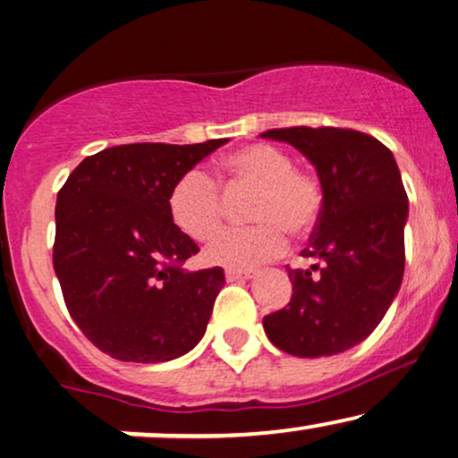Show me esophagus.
<instances>
[{
    "instance_id": "1",
    "label": "esophagus",
    "mask_w": 458,
    "mask_h": 458,
    "mask_svg": "<svg viewBox=\"0 0 458 458\" xmlns=\"http://www.w3.org/2000/svg\"><path fill=\"white\" fill-rule=\"evenodd\" d=\"M257 276V271L254 269H227L225 271V277H227V282H240V280H252V277Z\"/></svg>"
}]
</instances>
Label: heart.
<instances>
[{"instance_id":"1","label":"heart","mask_w":458,"mask_h":458,"mask_svg":"<svg viewBox=\"0 0 458 458\" xmlns=\"http://www.w3.org/2000/svg\"><path fill=\"white\" fill-rule=\"evenodd\" d=\"M216 181L227 193L252 191L246 215L254 225L229 229L208 243L210 265L248 269L280 257L286 235H307L322 212V189L307 172L294 170L293 157L273 145L257 142L229 153L216 170ZM223 195L206 172L189 170L172 185L168 215L174 227L204 242L223 221Z\"/></svg>"}]
</instances>
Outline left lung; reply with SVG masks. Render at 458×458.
<instances>
[{"mask_svg":"<svg viewBox=\"0 0 458 458\" xmlns=\"http://www.w3.org/2000/svg\"><path fill=\"white\" fill-rule=\"evenodd\" d=\"M263 139L299 149L318 172L322 212L302 257L288 269L293 299L265 316L269 341L299 358L336 355L381 324L403 276L408 195L394 153L358 130L280 128Z\"/></svg>","mask_w":458,"mask_h":458,"instance_id":"obj_1","label":"left lung"}]
</instances>
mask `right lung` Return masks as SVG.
Returning a JSON list of instances; mask_svg holds the SVG:
<instances>
[{"instance_id": "right-lung-1", "label": "right lung", "mask_w": 458, "mask_h": 458, "mask_svg": "<svg viewBox=\"0 0 458 458\" xmlns=\"http://www.w3.org/2000/svg\"><path fill=\"white\" fill-rule=\"evenodd\" d=\"M225 142L111 147L58 191L56 277L73 322L111 358L170 361L204 336L225 271L182 267L199 248L172 223L168 195Z\"/></svg>"}]
</instances>
